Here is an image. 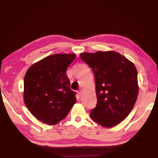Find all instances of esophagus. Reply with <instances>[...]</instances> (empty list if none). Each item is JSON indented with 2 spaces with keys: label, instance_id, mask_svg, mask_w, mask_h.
I'll return each instance as SVG.
<instances>
[{
  "label": "esophagus",
  "instance_id": "1",
  "mask_svg": "<svg viewBox=\"0 0 158 158\" xmlns=\"http://www.w3.org/2000/svg\"><path fill=\"white\" fill-rule=\"evenodd\" d=\"M81 94H82L81 90H80V91H79V92H78V94H79V96H81Z\"/></svg>",
  "mask_w": 158,
  "mask_h": 158
}]
</instances>
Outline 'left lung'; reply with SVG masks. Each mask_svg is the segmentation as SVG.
Here are the masks:
<instances>
[{"mask_svg":"<svg viewBox=\"0 0 158 158\" xmlns=\"http://www.w3.org/2000/svg\"><path fill=\"white\" fill-rule=\"evenodd\" d=\"M80 58L94 73L97 105L90 117L100 126L113 127L129 115L139 94L134 64L113 51L81 53Z\"/></svg>","mask_w":158,"mask_h":158,"instance_id":"1","label":"left lung"}]
</instances>
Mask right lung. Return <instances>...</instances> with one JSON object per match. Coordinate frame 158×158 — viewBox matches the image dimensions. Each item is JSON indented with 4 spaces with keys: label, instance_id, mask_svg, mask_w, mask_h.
<instances>
[{
    "label": "right lung",
    "instance_id": "right-lung-1",
    "mask_svg": "<svg viewBox=\"0 0 158 158\" xmlns=\"http://www.w3.org/2000/svg\"><path fill=\"white\" fill-rule=\"evenodd\" d=\"M75 53L49 56L28 69L23 81V101L36 119L56 125L75 105V93L70 89L66 72Z\"/></svg>",
    "mask_w": 158,
    "mask_h": 158
}]
</instances>
